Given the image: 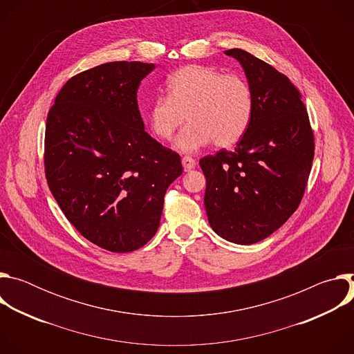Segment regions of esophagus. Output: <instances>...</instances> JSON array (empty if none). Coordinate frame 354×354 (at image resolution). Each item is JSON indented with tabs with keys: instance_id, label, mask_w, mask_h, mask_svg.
I'll return each instance as SVG.
<instances>
[{
	"instance_id": "34e87169",
	"label": "esophagus",
	"mask_w": 354,
	"mask_h": 354,
	"mask_svg": "<svg viewBox=\"0 0 354 354\" xmlns=\"http://www.w3.org/2000/svg\"><path fill=\"white\" fill-rule=\"evenodd\" d=\"M182 165H183L185 171H190V169H193L196 167V161L192 157L186 156V157L182 158Z\"/></svg>"
}]
</instances>
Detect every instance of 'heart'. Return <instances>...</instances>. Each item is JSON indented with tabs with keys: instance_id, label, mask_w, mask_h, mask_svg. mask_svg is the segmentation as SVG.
Wrapping results in <instances>:
<instances>
[{
	"instance_id": "1",
	"label": "heart",
	"mask_w": 354,
	"mask_h": 354,
	"mask_svg": "<svg viewBox=\"0 0 354 354\" xmlns=\"http://www.w3.org/2000/svg\"><path fill=\"white\" fill-rule=\"evenodd\" d=\"M167 89L168 95L151 104L148 124L160 140L169 141L187 118L190 123L176 141L183 153H196L212 141L228 148L243 137L254 118V91L236 74L190 64L168 77Z\"/></svg>"
}]
</instances>
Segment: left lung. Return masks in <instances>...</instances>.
Here are the masks:
<instances>
[{
  "mask_svg": "<svg viewBox=\"0 0 354 354\" xmlns=\"http://www.w3.org/2000/svg\"><path fill=\"white\" fill-rule=\"evenodd\" d=\"M224 53L241 63L255 111L234 151L200 160L205 206L214 232L250 245L280 228L301 203L314 160V131L299 91L284 74L242 48Z\"/></svg>",
  "mask_w": 354,
  "mask_h": 354,
  "instance_id": "left-lung-1",
  "label": "left lung"
}]
</instances>
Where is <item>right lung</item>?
Returning a JSON list of instances; mask_svg holds the SVG:
<instances>
[{
    "mask_svg": "<svg viewBox=\"0 0 354 354\" xmlns=\"http://www.w3.org/2000/svg\"><path fill=\"white\" fill-rule=\"evenodd\" d=\"M154 64L112 62L70 78L50 108L44 174L62 212L92 243L116 254L160 227L180 157L144 130L137 89Z\"/></svg>",
    "mask_w": 354,
    "mask_h": 354,
    "instance_id": "1",
    "label": "right lung"
}]
</instances>
